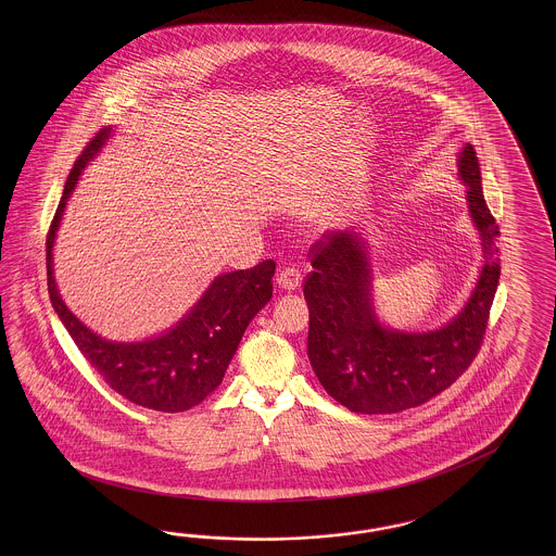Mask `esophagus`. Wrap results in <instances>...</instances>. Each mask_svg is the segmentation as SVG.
<instances>
[{
    "label": "esophagus",
    "instance_id": "esophagus-1",
    "mask_svg": "<svg viewBox=\"0 0 556 556\" xmlns=\"http://www.w3.org/2000/svg\"><path fill=\"white\" fill-rule=\"evenodd\" d=\"M302 279L300 270L293 269V267H286V269L277 275V286L286 289V291H295V289H300V286H302Z\"/></svg>",
    "mask_w": 556,
    "mask_h": 556
}]
</instances>
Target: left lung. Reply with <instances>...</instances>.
Wrapping results in <instances>:
<instances>
[{"label":"left lung","instance_id":"obj_1","mask_svg":"<svg viewBox=\"0 0 556 556\" xmlns=\"http://www.w3.org/2000/svg\"><path fill=\"white\" fill-rule=\"evenodd\" d=\"M467 202L485 265L469 302L446 326L397 332L381 326L370 300V265L356 232H330L312 244L314 270L303 295L309 307L307 356L321 388L356 414H395L451 388L479 353L500 281V226L481 189L471 144L458 156Z\"/></svg>","mask_w":556,"mask_h":556}]
</instances>
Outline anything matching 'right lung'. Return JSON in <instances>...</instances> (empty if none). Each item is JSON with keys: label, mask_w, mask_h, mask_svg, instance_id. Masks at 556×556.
<instances>
[{"label": "right lung", "mask_w": 556, "mask_h": 556, "mask_svg": "<svg viewBox=\"0 0 556 556\" xmlns=\"http://www.w3.org/2000/svg\"><path fill=\"white\" fill-rule=\"evenodd\" d=\"M112 128H101L68 173L63 198L47 235V279L52 307L85 361L124 400L156 412H186L218 388L240 338L273 295L275 263L263 261L253 269L224 273L207 287L202 300L175 328L144 342H112L77 320L63 302L52 275V244L68 195L85 165L100 152Z\"/></svg>", "instance_id": "right-lung-1"}]
</instances>
